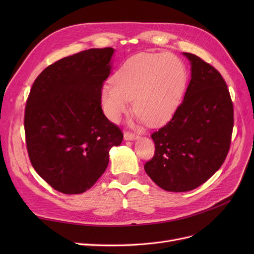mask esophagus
<instances>
[{
    "mask_svg": "<svg viewBox=\"0 0 254 254\" xmlns=\"http://www.w3.org/2000/svg\"><path fill=\"white\" fill-rule=\"evenodd\" d=\"M136 137H137V135H135V134L132 133V132H130V131H125V132H124V139H125L126 141L135 140Z\"/></svg>",
    "mask_w": 254,
    "mask_h": 254,
    "instance_id": "34e87169",
    "label": "esophagus"
}]
</instances>
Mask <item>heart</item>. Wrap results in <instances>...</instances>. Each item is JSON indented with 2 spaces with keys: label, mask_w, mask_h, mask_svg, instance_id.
<instances>
[{
  "label": "heart",
  "mask_w": 254,
  "mask_h": 254,
  "mask_svg": "<svg viewBox=\"0 0 254 254\" xmlns=\"http://www.w3.org/2000/svg\"><path fill=\"white\" fill-rule=\"evenodd\" d=\"M187 82L182 61L171 54L141 53L129 58L102 90L106 114L119 121L129 109L149 125H160L178 108Z\"/></svg>",
  "instance_id": "b5f03b06"
}]
</instances>
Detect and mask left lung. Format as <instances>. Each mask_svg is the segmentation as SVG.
<instances>
[{
	"label": "left lung",
	"instance_id": "1",
	"mask_svg": "<svg viewBox=\"0 0 254 254\" xmlns=\"http://www.w3.org/2000/svg\"><path fill=\"white\" fill-rule=\"evenodd\" d=\"M191 78L182 103L165 126L151 134L155 155L144 165L167 191L191 190L225 162L234 125L233 103L225 79L210 64L184 53Z\"/></svg>",
	"mask_w": 254,
	"mask_h": 254
}]
</instances>
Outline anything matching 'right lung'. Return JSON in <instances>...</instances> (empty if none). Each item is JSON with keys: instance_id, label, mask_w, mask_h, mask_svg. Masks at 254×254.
I'll return each mask as SVG.
<instances>
[{"instance_id": "add662e5", "label": "right lung", "mask_w": 254, "mask_h": 254, "mask_svg": "<svg viewBox=\"0 0 254 254\" xmlns=\"http://www.w3.org/2000/svg\"><path fill=\"white\" fill-rule=\"evenodd\" d=\"M112 48L90 49L45 67L25 106L28 157L35 171L60 193L80 194L109 163L122 130L105 117L102 89L109 77Z\"/></svg>"}]
</instances>
